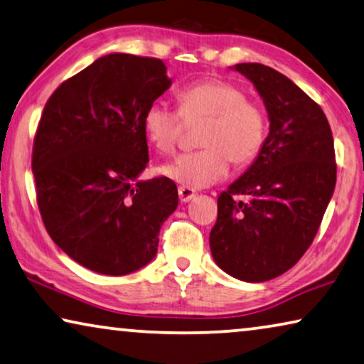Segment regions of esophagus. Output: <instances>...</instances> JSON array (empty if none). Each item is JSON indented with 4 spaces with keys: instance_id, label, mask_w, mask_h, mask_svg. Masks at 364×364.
Segmentation results:
<instances>
[{
    "instance_id": "34e87169",
    "label": "esophagus",
    "mask_w": 364,
    "mask_h": 364,
    "mask_svg": "<svg viewBox=\"0 0 364 364\" xmlns=\"http://www.w3.org/2000/svg\"><path fill=\"white\" fill-rule=\"evenodd\" d=\"M178 194H180V200L181 203H189L194 196H196V191L193 188L188 186H180L178 188Z\"/></svg>"
}]
</instances>
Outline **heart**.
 Wrapping results in <instances>:
<instances>
[{
    "mask_svg": "<svg viewBox=\"0 0 364 364\" xmlns=\"http://www.w3.org/2000/svg\"><path fill=\"white\" fill-rule=\"evenodd\" d=\"M176 97L180 111L160 101L145 109V137L156 150L171 154L180 142L183 121H205L198 140L204 149L161 165L166 178L188 188H205L227 175L230 161L245 166L257 159L267 139L268 117L240 86L208 78L184 86Z\"/></svg>",
    "mask_w": 364,
    "mask_h": 364,
    "instance_id": "1",
    "label": "heart"
}]
</instances>
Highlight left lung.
I'll use <instances>...</instances> for the list:
<instances>
[{
    "mask_svg": "<svg viewBox=\"0 0 364 364\" xmlns=\"http://www.w3.org/2000/svg\"><path fill=\"white\" fill-rule=\"evenodd\" d=\"M235 70L263 97L269 134L253 165L217 198L209 245L225 273L262 283L286 273L311 247L333 194L337 164L332 129L316 101L267 65L238 63Z\"/></svg>",
    "mask_w": 364,
    "mask_h": 364,
    "instance_id": "8db88e82",
    "label": "left lung"
}]
</instances>
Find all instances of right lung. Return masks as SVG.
Listing matches in <instances>:
<instances>
[{
  "label": "right lung",
  "mask_w": 364,
  "mask_h": 364,
  "mask_svg": "<svg viewBox=\"0 0 364 364\" xmlns=\"http://www.w3.org/2000/svg\"><path fill=\"white\" fill-rule=\"evenodd\" d=\"M170 85L160 58L109 53L46 102L32 147L37 205L52 240L81 267L122 276L156 255L178 189L166 176H137L149 164L144 112Z\"/></svg>",
  "instance_id": "right-lung-1"
}]
</instances>
